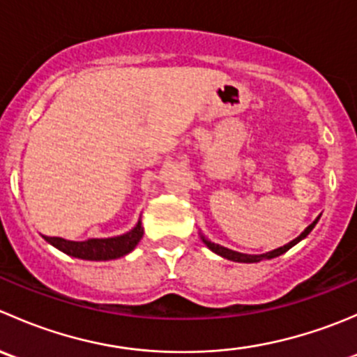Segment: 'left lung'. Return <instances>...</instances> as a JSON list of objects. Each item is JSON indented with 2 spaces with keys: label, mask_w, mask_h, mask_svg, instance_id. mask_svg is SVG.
<instances>
[{
  "label": "left lung",
  "mask_w": 357,
  "mask_h": 357,
  "mask_svg": "<svg viewBox=\"0 0 357 357\" xmlns=\"http://www.w3.org/2000/svg\"><path fill=\"white\" fill-rule=\"evenodd\" d=\"M318 221H319V218L316 219L314 222H311V225H309L307 228H305L304 231H302L301 235L297 236V238H295V240H291V242H290V243H287V245H283V247H280V248H275V250H271V252H266V254H261V255H250V254H242V252L229 250V248H226V247H222V245H218V243H212V242H208V240L205 238V236H202V242H204L205 245H207L208 248H211V250L214 252V254L221 255V257L228 259V261H235V262H261V261H264V259H273V257H278V255L285 254L287 250H290V248L294 247V245H297V243L301 242V240H304L305 236H307L309 233L312 231V228H314V226H316V222H318Z\"/></svg>",
  "instance_id": "left-lung-1"
}]
</instances>
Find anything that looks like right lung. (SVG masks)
<instances>
[{
    "label": "right lung",
    "instance_id": "1",
    "mask_svg": "<svg viewBox=\"0 0 357 357\" xmlns=\"http://www.w3.org/2000/svg\"><path fill=\"white\" fill-rule=\"evenodd\" d=\"M143 238V226L142 221L128 231L126 235L112 236V238H89L84 242H70V240L59 238V236H45L48 243L62 250L63 254L72 255L77 259H86V261H110V259H119L122 255L129 254L139 240Z\"/></svg>",
    "mask_w": 357,
    "mask_h": 357
}]
</instances>
